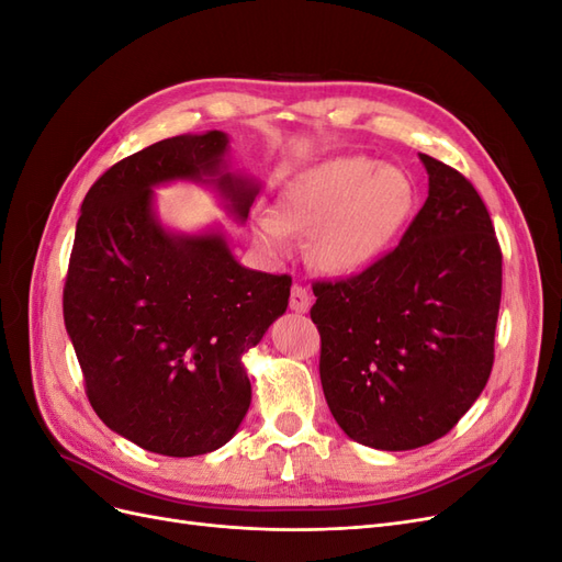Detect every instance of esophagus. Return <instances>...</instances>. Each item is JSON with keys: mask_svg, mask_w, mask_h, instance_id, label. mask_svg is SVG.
<instances>
[{"mask_svg": "<svg viewBox=\"0 0 562 562\" xmlns=\"http://www.w3.org/2000/svg\"><path fill=\"white\" fill-rule=\"evenodd\" d=\"M310 304H312V297L307 293V288H304L302 283H293V288H291V310L302 314V312L310 310Z\"/></svg>", "mask_w": 562, "mask_h": 562, "instance_id": "34e87169", "label": "esophagus"}]
</instances>
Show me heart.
I'll return each instance as SVG.
<instances>
[{
    "instance_id": "1",
    "label": "heart",
    "mask_w": 562,
    "mask_h": 562,
    "mask_svg": "<svg viewBox=\"0 0 562 562\" xmlns=\"http://www.w3.org/2000/svg\"><path fill=\"white\" fill-rule=\"evenodd\" d=\"M415 203V187L396 166L368 157H339L297 178L277 201V215L255 223L271 250L285 246V232L314 236V255L330 271L372 262L401 232Z\"/></svg>"
}]
</instances>
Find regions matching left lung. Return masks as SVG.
Wrapping results in <instances>:
<instances>
[{
	"instance_id": "obj_1",
	"label": "left lung",
	"mask_w": 562,
	"mask_h": 562,
	"mask_svg": "<svg viewBox=\"0 0 562 562\" xmlns=\"http://www.w3.org/2000/svg\"><path fill=\"white\" fill-rule=\"evenodd\" d=\"M429 196L398 246L347 279H318L323 394L342 431L378 450L443 438L495 363L502 248L475 187L419 155Z\"/></svg>"
}]
</instances>
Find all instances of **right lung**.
Segmentation results:
<instances>
[{
	"mask_svg": "<svg viewBox=\"0 0 562 562\" xmlns=\"http://www.w3.org/2000/svg\"><path fill=\"white\" fill-rule=\"evenodd\" d=\"M227 135H178L116 161L83 196L63 316L83 389L108 427L149 452L206 454L250 405L241 356L288 307L293 279L241 267L220 234L171 236L151 187L220 173ZM217 187L241 220L255 199L229 173Z\"/></svg>",
	"mask_w": 562,
	"mask_h": 562,
	"instance_id": "right-lung-1",
	"label": "right lung"
}]
</instances>
